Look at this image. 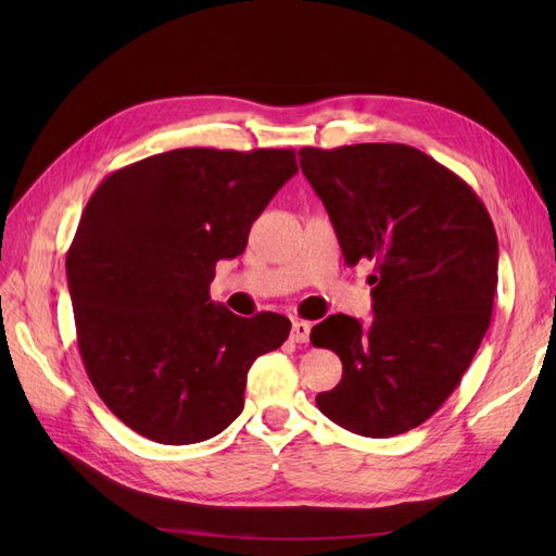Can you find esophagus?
<instances>
[{"label": "esophagus", "instance_id": "obj_1", "mask_svg": "<svg viewBox=\"0 0 556 556\" xmlns=\"http://www.w3.org/2000/svg\"><path fill=\"white\" fill-rule=\"evenodd\" d=\"M311 339V323H304V319H294L292 323V341L294 343H308Z\"/></svg>", "mask_w": 556, "mask_h": 556}]
</instances>
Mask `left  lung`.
<instances>
[{"label": "left lung", "instance_id": "1", "mask_svg": "<svg viewBox=\"0 0 556 556\" xmlns=\"http://www.w3.org/2000/svg\"><path fill=\"white\" fill-rule=\"evenodd\" d=\"M299 157L345 264H376L371 323L339 313L311 331L343 362L341 382L315 403L352 433H406L457 390L490 329L492 217L466 180L413 146L301 148Z\"/></svg>", "mask_w": 556, "mask_h": 556}]
</instances>
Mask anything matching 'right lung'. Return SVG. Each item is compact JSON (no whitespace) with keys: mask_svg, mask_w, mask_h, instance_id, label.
Wrapping results in <instances>:
<instances>
[{"mask_svg":"<svg viewBox=\"0 0 556 556\" xmlns=\"http://www.w3.org/2000/svg\"><path fill=\"white\" fill-rule=\"evenodd\" d=\"M296 174L294 150L178 148L123 166L92 192L66 252L76 339L109 410L162 445L213 439L243 410L252 362L290 319L211 301L217 260Z\"/></svg>","mask_w":556,"mask_h":556,"instance_id":"add662e5","label":"right lung"}]
</instances>
